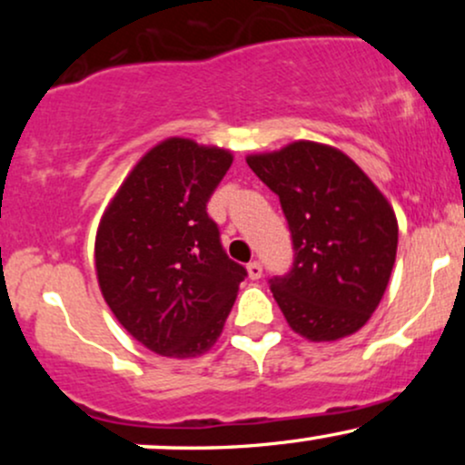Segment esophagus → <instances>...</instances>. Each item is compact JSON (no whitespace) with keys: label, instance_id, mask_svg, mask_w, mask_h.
I'll list each match as a JSON object with an SVG mask.
<instances>
[{"label":"esophagus","instance_id":"esophagus-1","mask_svg":"<svg viewBox=\"0 0 465 465\" xmlns=\"http://www.w3.org/2000/svg\"><path fill=\"white\" fill-rule=\"evenodd\" d=\"M247 271H249L251 280H260V277H262V264H260L258 260H253V262H249V264H247Z\"/></svg>","mask_w":465,"mask_h":465}]
</instances>
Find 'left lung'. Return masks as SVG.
I'll return each mask as SVG.
<instances>
[{
    "mask_svg": "<svg viewBox=\"0 0 465 465\" xmlns=\"http://www.w3.org/2000/svg\"><path fill=\"white\" fill-rule=\"evenodd\" d=\"M247 163L280 196L291 232V269L269 280L288 325L311 341L356 332L396 262L391 205L348 154L322 143L295 142Z\"/></svg>",
    "mask_w": 465,
    "mask_h": 465,
    "instance_id": "left-lung-1",
    "label": "left lung"
}]
</instances>
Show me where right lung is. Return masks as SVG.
Masks as SVG:
<instances>
[{
	"label": "right lung",
	"mask_w": 465,
	"mask_h": 465,
	"mask_svg": "<svg viewBox=\"0 0 465 465\" xmlns=\"http://www.w3.org/2000/svg\"><path fill=\"white\" fill-rule=\"evenodd\" d=\"M232 154L173 137L133 168L95 236L104 302L129 332L170 359L216 343L247 269L207 214Z\"/></svg>",
	"instance_id": "right-lung-1"
}]
</instances>
